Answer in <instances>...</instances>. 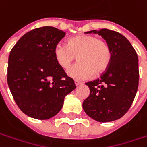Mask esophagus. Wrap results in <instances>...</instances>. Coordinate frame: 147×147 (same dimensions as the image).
<instances>
[{"mask_svg":"<svg viewBox=\"0 0 147 147\" xmlns=\"http://www.w3.org/2000/svg\"><path fill=\"white\" fill-rule=\"evenodd\" d=\"M74 83H75V85H76V86H78V85H81V84H82V82H80V81L75 80Z\"/></svg>","mask_w":147,"mask_h":147,"instance_id":"esophagus-1","label":"esophagus"}]
</instances>
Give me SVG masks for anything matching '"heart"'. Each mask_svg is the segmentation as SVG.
Returning a JSON list of instances; mask_svg holds the SVG:
<instances>
[{
  "instance_id": "obj_1",
  "label": "heart",
  "mask_w": 147,
  "mask_h": 147,
  "mask_svg": "<svg viewBox=\"0 0 147 147\" xmlns=\"http://www.w3.org/2000/svg\"><path fill=\"white\" fill-rule=\"evenodd\" d=\"M54 56L57 64L68 69L77 59L67 74L77 80H86L95 74H100L109 68L111 51L104 39L92 35H78L70 38L67 44L59 43L54 49Z\"/></svg>"
}]
</instances>
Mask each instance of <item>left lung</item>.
<instances>
[{
	"instance_id": "obj_1",
	"label": "left lung",
	"mask_w": 147,
	"mask_h": 147,
	"mask_svg": "<svg viewBox=\"0 0 147 147\" xmlns=\"http://www.w3.org/2000/svg\"><path fill=\"white\" fill-rule=\"evenodd\" d=\"M92 32L100 35L108 43L111 60L109 68L99 78L86 82L90 95L82 107L96 121H114L127 113L137 94L138 58L132 44L121 33L107 28L87 32Z\"/></svg>"
}]
</instances>
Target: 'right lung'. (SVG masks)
<instances>
[{
    "instance_id": "1",
    "label": "right lung",
    "mask_w": 147,
    "mask_h": 147,
    "mask_svg": "<svg viewBox=\"0 0 147 147\" xmlns=\"http://www.w3.org/2000/svg\"><path fill=\"white\" fill-rule=\"evenodd\" d=\"M65 32L45 26L28 32L10 51L7 82L22 112L37 119H48L61 110L65 96L74 90L54 56Z\"/></svg>"
}]
</instances>
